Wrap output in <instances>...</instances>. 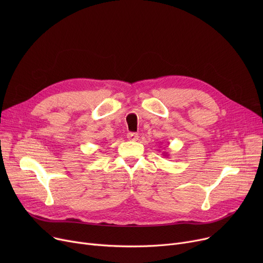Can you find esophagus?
<instances>
[{
	"label": "esophagus",
	"instance_id": "1",
	"mask_svg": "<svg viewBox=\"0 0 263 263\" xmlns=\"http://www.w3.org/2000/svg\"><path fill=\"white\" fill-rule=\"evenodd\" d=\"M127 137H128V139H129L130 141H132V142H136L137 140H139V134L134 133V132H130V133H128Z\"/></svg>",
	"mask_w": 263,
	"mask_h": 263
}]
</instances>
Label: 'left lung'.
Segmentation results:
<instances>
[{
  "label": "left lung",
  "mask_w": 263,
  "mask_h": 263,
  "mask_svg": "<svg viewBox=\"0 0 263 263\" xmlns=\"http://www.w3.org/2000/svg\"><path fill=\"white\" fill-rule=\"evenodd\" d=\"M164 157H168V153H165V151H163V154H162Z\"/></svg>",
  "instance_id": "obj_1"
}]
</instances>
